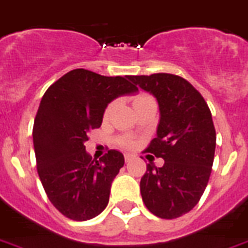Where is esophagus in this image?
<instances>
[{
  "label": "esophagus",
  "instance_id": "obj_1",
  "mask_svg": "<svg viewBox=\"0 0 248 248\" xmlns=\"http://www.w3.org/2000/svg\"><path fill=\"white\" fill-rule=\"evenodd\" d=\"M132 158H134V155L130 154V153H126V154H124V160H126V162H130Z\"/></svg>",
  "mask_w": 248,
  "mask_h": 248
}]
</instances>
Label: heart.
I'll list each match as a JSON object with an SVG mask.
<instances>
[{
    "instance_id": "obj_1",
    "label": "heart",
    "mask_w": 248,
    "mask_h": 248,
    "mask_svg": "<svg viewBox=\"0 0 248 248\" xmlns=\"http://www.w3.org/2000/svg\"><path fill=\"white\" fill-rule=\"evenodd\" d=\"M152 100H154L152 96L148 95V94H145V93H140V94H138V95L134 98V107L139 106V104H141V103H145V102H152ZM114 106H116V103H110L109 106H108V108L106 109V117H108V116L112 113V110H113ZM124 144L131 145V141H128V140H124Z\"/></svg>"
}]
</instances>
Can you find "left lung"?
<instances>
[{
  "mask_svg": "<svg viewBox=\"0 0 248 248\" xmlns=\"http://www.w3.org/2000/svg\"><path fill=\"white\" fill-rule=\"evenodd\" d=\"M127 78L155 96L160 116L156 138L146 152L164 159V164H148L140 181L142 201L159 218H178L194 209L208 186L217 140L210 109L200 93L180 76Z\"/></svg>",
  "mask_w": 248,
  "mask_h": 248,
  "instance_id": "8db88e82",
  "label": "left lung"
}]
</instances>
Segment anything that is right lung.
<instances>
[{
	"mask_svg": "<svg viewBox=\"0 0 248 248\" xmlns=\"http://www.w3.org/2000/svg\"><path fill=\"white\" fill-rule=\"evenodd\" d=\"M138 92L126 78L76 68L44 93L34 120L38 174L53 206L68 219L95 218L109 201L124 154L108 150L99 160L86 153L88 132L100 127L108 104Z\"/></svg>",
	"mask_w": 248,
	"mask_h": 248,
	"instance_id": "obj_1",
	"label": "right lung"
}]
</instances>
